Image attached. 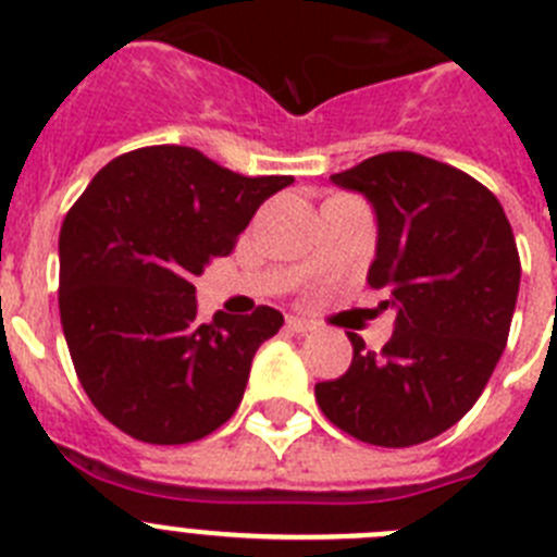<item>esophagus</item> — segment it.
Listing matches in <instances>:
<instances>
[{
	"label": "esophagus",
	"mask_w": 557,
	"mask_h": 557,
	"mask_svg": "<svg viewBox=\"0 0 557 557\" xmlns=\"http://www.w3.org/2000/svg\"><path fill=\"white\" fill-rule=\"evenodd\" d=\"M287 329L293 334H307V332H312V323L309 321H304V318H295V314H289L287 318Z\"/></svg>",
	"instance_id": "1"
}]
</instances>
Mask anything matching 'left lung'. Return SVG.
Returning a JSON list of instances; mask_svg holds the SVG:
<instances>
[{
    "instance_id": "8db88e82",
    "label": "left lung",
    "mask_w": 557,
    "mask_h": 557,
    "mask_svg": "<svg viewBox=\"0 0 557 557\" xmlns=\"http://www.w3.org/2000/svg\"><path fill=\"white\" fill-rule=\"evenodd\" d=\"M376 211L368 284L396 329L382 351L348 332L354 357L318 382L323 416L362 444L405 449L432 441L474 407L508 343L521 262L491 189L444 161L379 152L332 175Z\"/></svg>"
}]
</instances>
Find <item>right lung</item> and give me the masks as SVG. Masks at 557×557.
<instances>
[{
  "instance_id": "obj_1",
  "label": "right lung",
  "mask_w": 557,
  "mask_h": 557,
  "mask_svg": "<svg viewBox=\"0 0 557 557\" xmlns=\"http://www.w3.org/2000/svg\"><path fill=\"white\" fill-rule=\"evenodd\" d=\"M293 175H239L195 147L108 161L61 225V326L91 405L145 444H191L243 401L273 307L198 321L191 278L228 256L256 209Z\"/></svg>"
}]
</instances>
